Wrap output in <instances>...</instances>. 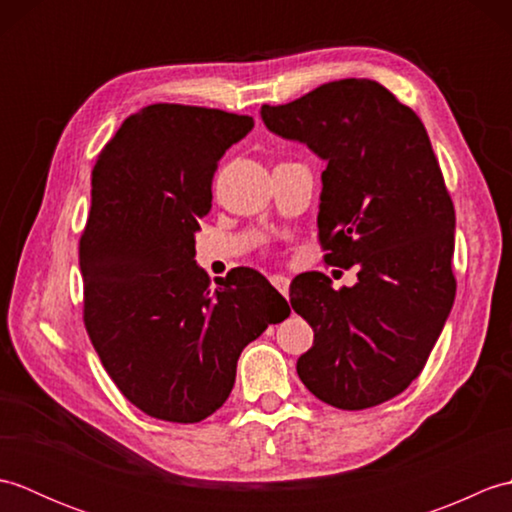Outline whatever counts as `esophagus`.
Wrapping results in <instances>:
<instances>
[{
	"mask_svg": "<svg viewBox=\"0 0 512 512\" xmlns=\"http://www.w3.org/2000/svg\"><path fill=\"white\" fill-rule=\"evenodd\" d=\"M270 284H273L281 295H284L286 299H288V292H290V279L288 277H284V275H273L270 277Z\"/></svg>",
	"mask_w": 512,
	"mask_h": 512,
	"instance_id": "esophagus-1",
	"label": "esophagus"
}]
</instances>
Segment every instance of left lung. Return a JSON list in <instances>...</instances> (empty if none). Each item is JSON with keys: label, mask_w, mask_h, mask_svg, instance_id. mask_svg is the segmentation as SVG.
I'll use <instances>...</instances> for the list:
<instances>
[{"label": "left lung", "mask_w": 512, "mask_h": 512, "mask_svg": "<svg viewBox=\"0 0 512 512\" xmlns=\"http://www.w3.org/2000/svg\"><path fill=\"white\" fill-rule=\"evenodd\" d=\"M270 132L301 140L323 171L319 244L328 266L356 268L334 290L323 273L290 286L314 330L297 374L336 409L398 396L422 372L453 308L455 209L418 114L369 79L325 83L286 105H262Z\"/></svg>", "instance_id": "obj_1"}]
</instances>
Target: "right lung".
<instances>
[{
    "label": "right lung",
    "instance_id": "1",
    "mask_svg": "<svg viewBox=\"0 0 512 512\" xmlns=\"http://www.w3.org/2000/svg\"><path fill=\"white\" fill-rule=\"evenodd\" d=\"M253 125V116L154 103L125 118L92 169L83 323L105 372L151 418H209L231 394L244 347L290 314L257 270L233 268L213 290L193 259L217 162Z\"/></svg>",
    "mask_w": 512,
    "mask_h": 512
}]
</instances>
